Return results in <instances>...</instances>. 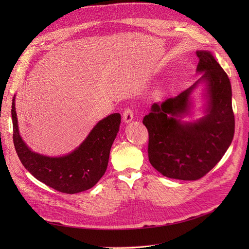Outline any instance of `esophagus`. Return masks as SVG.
Returning <instances> with one entry per match:
<instances>
[{
    "mask_svg": "<svg viewBox=\"0 0 249 249\" xmlns=\"http://www.w3.org/2000/svg\"><path fill=\"white\" fill-rule=\"evenodd\" d=\"M133 120V111L131 108H126L123 112V121L129 123Z\"/></svg>",
    "mask_w": 249,
    "mask_h": 249,
    "instance_id": "34e87169",
    "label": "esophagus"
}]
</instances>
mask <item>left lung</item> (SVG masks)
<instances>
[{"mask_svg":"<svg viewBox=\"0 0 249 249\" xmlns=\"http://www.w3.org/2000/svg\"><path fill=\"white\" fill-rule=\"evenodd\" d=\"M199 80L175 98L154 103L143 118L148 130V159L164 177L196 180L203 178L223 158L230 146L235 120L229 77L211 52L197 51ZM201 82L206 84V115L193 124L180 119L188 112L189 95Z\"/></svg>","mask_w":249,"mask_h":249,"instance_id":"1","label":"left lung"}]
</instances>
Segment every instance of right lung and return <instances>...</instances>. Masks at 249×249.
<instances>
[{
  "label": "right lung",
  "instance_id": "right-lung-1",
  "mask_svg": "<svg viewBox=\"0 0 249 249\" xmlns=\"http://www.w3.org/2000/svg\"><path fill=\"white\" fill-rule=\"evenodd\" d=\"M13 141L18 158L25 168L46 186L64 194H76L93 188L106 172L110 150L119 131L121 115L114 113L104 118L82 144L68 155L49 158L31 151L22 140L12 102Z\"/></svg>",
  "mask_w": 249,
  "mask_h": 249
}]
</instances>
